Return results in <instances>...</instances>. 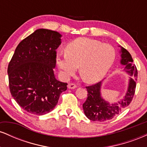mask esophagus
I'll return each instance as SVG.
<instances>
[{
	"label": "esophagus",
	"mask_w": 147,
	"mask_h": 147,
	"mask_svg": "<svg viewBox=\"0 0 147 147\" xmlns=\"http://www.w3.org/2000/svg\"><path fill=\"white\" fill-rule=\"evenodd\" d=\"M77 87V86L74 84H68V88L69 89H75Z\"/></svg>",
	"instance_id": "esophagus-1"
}]
</instances>
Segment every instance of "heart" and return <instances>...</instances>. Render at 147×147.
I'll return each mask as SVG.
<instances>
[{
	"mask_svg": "<svg viewBox=\"0 0 147 147\" xmlns=\"http://www.w3.org/2000/svg\"><path fill=\"white\" fill-rule=\"evenodd\" d=\"M66 53L56 56V63L61 75L68 79L79 66V73L88 84H95L105 77L115 59V50L112 45L92 38L82 37L70 42Z\"/></svg>",
	"mask_w": 147,
	"mask_h": 147,
	"instance_id": "1",
	"label": "heart"
}]
</instances>
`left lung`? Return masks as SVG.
Wrapping results in <instances>:
<instances>
[{"label":"left lung","mask_w":147,"mask_h":147,"mask_svg":"<svg viewBox=\"0 0 147 147\" xmlns=\"http://www.w3.org/2000/svg\"><path fill=\"white\" fill-rule=\"evenodd\" d=\"M121 48L120 63L124 66V71L130 75L127 90L122 99L117 102L109 103L102 97L101 89L102 82L93 86L86 87L88 91V97L83 104L84 114L90 120L96 122H105L113 119L129 105L132 101L137 82L138 71L133 63L131 54L125 48L119 45Z\"/></svg>","instance_id":"left-lung-1"}]
</instances>
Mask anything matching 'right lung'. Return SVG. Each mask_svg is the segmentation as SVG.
<instances>
[{
  "label": "right lung",
  "mask_w": 147,
  "mask_h": 147,
  "mask_svg": "<svg viewBox=\"0 0 147 147\" xmlns=\"http://www.w3.org/2000/svg\"><path fill=\"white\" fill-rule=\"evenodd\" d=\"M62 35L38 29L20 42L7 68L11 95L29 113L43 115L56 106L68 84L55 78L56 50Z\"/></svg>",
  "instance_id": "obj_1"
}]
</instances>
